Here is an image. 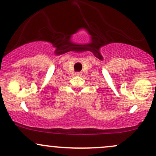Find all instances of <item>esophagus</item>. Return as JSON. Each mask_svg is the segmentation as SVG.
Listing matches in <instances>:
<instances>
[{
    "label": "esophagus",
    "instance_id": "obj_1",
    "mask_svg": "<svg viewBox=\"0 0 156 156\" xmlns=\"http://www.w3.org/2000/svg\"><path fill=\"white\" fill-rule=\"evenodd\" d=\"M76 76H81V73H76Z\"/></svg>",
    "mask_w": 156,
    "mask_h": 156
}]
</instances>
